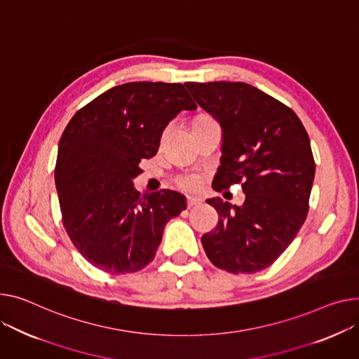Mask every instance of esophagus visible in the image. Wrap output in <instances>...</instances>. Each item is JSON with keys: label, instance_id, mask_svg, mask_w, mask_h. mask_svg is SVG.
Segmentation results:
<instances>
[{"label": "esophagus", "instance_id": "esophagus-1", "mask_svg": "<svg viewBox=\"0 0 359 359\" xmlns=\"http://www.w3.org/2000/svg\"><path fill=\"white\" fill-rule=\"evenodd\" d=\"M201 203L202 201L198 198H192V196L187 198V208H195V206H199Z\"/></svg>", "mask_w": 359, "mask_h": 359}]
</instances>
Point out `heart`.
I'll return each mask as SVG.
<instances>
[{
	"instance_id": "1",
	"label": "heart",
	"mask_w": 359,
	"mask_h": 359,
	"mask_svg": "<svg viewBox=\"0 0 359 359\" xmlns=\"http://www.w3.org/2000/svg\"><path fill=\"white\" fill-rule=\"evenodd\" d=\"M199 119H209V118H205V116H201ZM177 186L183 190H196L199 186H201V180L198 176L195 175H183V176H179L177 180H176Z\"/></svg>"
}]
</instances>
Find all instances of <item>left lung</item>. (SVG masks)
<instances>
[{
    "label": "left lung",
    "mask_w": 359,
    "mask_h": 359,
    "mask_svg": "<svg viewBox=\"0 0 359 359\" xmlns=\"http://www.w3.org/2000/svg\"><path fill=\"white\" fill-rule=\"evenodd\" d=\"M202 109L222 130L221 165L212 187L243 182L241 206L212 198L217 228L202 236L213 266L228 273L267 269L300 231L309 210L315 160L299 116L244 82H186Z\"/></svg>",
    "instance_id": "left-lung-1"
}]
</instances>
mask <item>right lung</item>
<instances>
[{"instance_id":"add662e5","label":"right lung","mask_w":359,"mask_h":359,"mask_svg":"<svg viewBox=\"0 0 359 359\" xmlns=\"http://www.w3.org/2000/svg\"><path fill=\"white\" fill-rule=\"evenodd\" d=\"M195 109L182 83L130 82L101 93L66 126L55 169L62 218L93 267L126 274L153 261L186 198L169 189L140 196L133 180L141 160L157 153L169 121Z\"/></svg>"}]
</instances>
